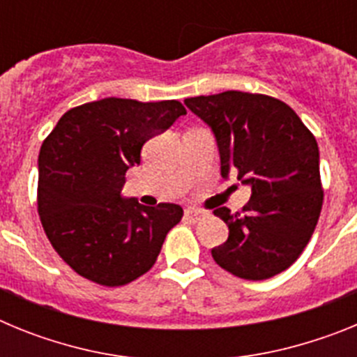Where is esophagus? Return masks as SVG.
Here are the masks:
<instances>
[{
	"label": "esophagus",
	"instance_id": "34e87169",
	"mask_svg": "<svg viewBox=\"0 0 357 357\" xmlns=\"http://www.w3.org/2000/svg\"><path fill=\"white\" fill-rule=\"evenodd\" d=\"M184 216H185V220H189V222H198V220L204 216V213H200V211H197V209H185Z\"/></svg>",
	"mask_w": 357,
	"mask_h": 357
}]
</instances>
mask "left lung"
Instances as JSON below:
<instances>
[{
  "label": "left lung",
  "instance_id": "left-lung-1",
  "mask_svg": "<svg viewBox=\"0 0 357 357\" xmlns=\"http://www.w3.org/2000/svg\"><path fill=\"white\" fill-rule=\"evenodd\" d=\"M184 103L213 128L222 175L236 173L252 188L241 213L214 211L229 239L213 248V259L247 280L288 270L307 247L324 204L314 135L291 107L266 94L225 91Z\"/></svg>",
  "mask_w": 357,
  "mask_h": 357
}]
</instances>
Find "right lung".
Masks as SVG:
<instances>
[{
    "label": "right lung",
    "mask_w": 357,
    "mask_h": 357,
    "mask_svg": "<svg viewBox=\"0 0 357 357\" xmlns=\"http://www.w3.org/2000/svg\"><path fill=\"white\" fill-rule=\"evenodd\" d=\"M185 109L176 100L143 103L103 98L73 107L39 153L37 211L52 247L84 279L118 288L155 264L181 206L121 200L125 173L141 162L151 135Z\"/></svg>",
    "instance_id": "obj_1"
}]
</instances>
